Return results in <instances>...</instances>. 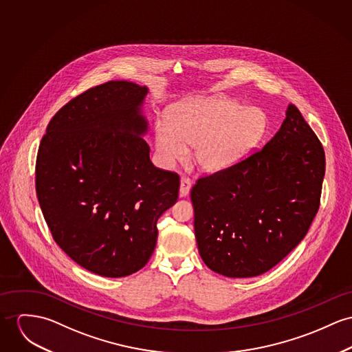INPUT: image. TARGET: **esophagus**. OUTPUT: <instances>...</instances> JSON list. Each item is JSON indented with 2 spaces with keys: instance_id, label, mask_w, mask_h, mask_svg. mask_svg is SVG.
<instances>
[{
  "instance_id": "obj_1",
  "label": "esophagus",
  "mask_w": 352,
  "mask_h": 352,
  "mask_svg": "<svg viewBox=\"0 0 352 352\" xmlns=\"http://www.w3.org/2000/svg\"><path fill=\"white\" fill-rule=\"evenodd\" d=\"M190 188H191V181L190 178L182 177L181 178V186H179V195L186 197L189 194Z\"/></svg>"
}]
</instances>
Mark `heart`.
I'll return each instance as SVG.
<instances>
[{
	"instance_id": "obj_1",
	"label": "heart",
	"mask_w": 352,
	"mask_h": 352,
	"mask_svg": "<svg viewBox=\"0 0 352 352\" xmlns=\"http://www.w3.org/2000/svg\"><path fill=\"white\" fill-rule=\"evenodd\" d=\"M261 109L245 107L230 98H199L174 107L170 122L155 123V146L163 163L184 161L194 147V162L204 171H218L241 160L265 134Z\"/></svg>"
}]
</instances>
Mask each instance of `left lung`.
<instances>
[{
    "mask_svg": "<svg viewBox=\"0 0 352 352\" xmlns=\"http://www.w3.org/2000/svg\"><path fill=\"white\" fill-rule=\"evenodd\" d=\"M324 148L296 106L240 162L201 177L190 197L204 263L226 277L270 271L305 237L320 205Z\"/></svg>",
    "mask_w": 352,
    "mask_h": 352,
    "instance_id": "left-lung-1",
    "label": "left lung"
}]
</instances>
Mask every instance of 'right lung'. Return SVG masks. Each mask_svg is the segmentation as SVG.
<instances>
[{
	"label": "right lung",
	"instance_id": "right-lung-1",
	"mask_svg": "<svg viewBox=\"0 0 352 352\" xmlns=\"http://www.w3.org/2000/svg\"><path fill=\"white\" fill-rule=\"evenodd\" d=\"M147 88L109 81L51 119L36 160V192L56 243L82 268L124 277L150 260L157 221L178 199L179 175L155 167L142 104Z\"/></svg>",
	"mask_w": 352,
	"mask_h": 352
}]
</instances>
